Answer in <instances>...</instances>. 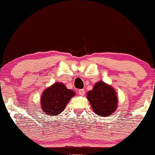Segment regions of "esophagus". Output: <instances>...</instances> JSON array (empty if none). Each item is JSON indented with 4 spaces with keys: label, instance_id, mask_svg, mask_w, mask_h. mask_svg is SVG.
Returning <instances> with one entry per match:
<instances>
[{
    "label": "esophagus",
    "instance_id": "34e87169",
    "mask_svg": "<svg viewBox=\"0 0 155 155\" xmlns=\"http://www.w3.org/2000/svg\"><path fill=\"white\" fill-rule=\"evenodd\" d=\"M84 94H85V91L84 89H81V90H79V91H78L79 95L83 96V95H84Z\"/></svg>",
    "mask_w": 155,
    "mask_h": 155
}]
</instances>
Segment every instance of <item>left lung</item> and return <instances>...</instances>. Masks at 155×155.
Instances as JSON below:
<instances>
[{
  "label": "left lung",
  "instance_id": "obj_1",
  "mask_svg": "<svg viewBox=\"0 0 155 155\" xmlns=\"http://www.w3.org/2000/svg\"><path fill=\"white\" fill-rule=\"evenodd\" d=\"M87 98L93 110L101 116H108L116 111L118 98L116 91L104 81L94 84L93 90L88 91Z\"/></svg>",
  "mask_w": 155,
  "mask_h": 155
}]
</instances>
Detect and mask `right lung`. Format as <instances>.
Masks as SVG:
<instances>
[{
  "label": "right lung",
  "instance_id": "obj_1",
  "mask_svg": "<svg viewBox=\"0 0 155 155\" xmlns=\"http://www.w3.org/2000/svg\"><path fill=\"white\" fill-rule=\"evenodd\" d=\"M74 95V91L68 89L64 84H54L46 88L41 97V107L43 113L51 116L60 114Z\"/></svg>",
  "mask_w": 155,
  "mask_h": 155
}]
</instances>
